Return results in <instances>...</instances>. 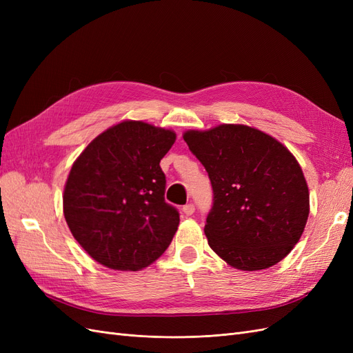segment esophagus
<instances>
[{
    "label": "esophagus",
    "mask_w": 353,
    "mask_h": 353,
    "mask_svg": "<svg viewBox=\"0 0 353 353\" xmlns=\"http://www.w3.org/2000/svg\"><path fill=\"white\" fill-rule=\"evenodd\" d=\"M183 212H184V215H187V216H191L194 213V205H191V203H188V205H185L184 208H183Z\"/></svg>",
    "instance_id": "1"
}]
</instances>
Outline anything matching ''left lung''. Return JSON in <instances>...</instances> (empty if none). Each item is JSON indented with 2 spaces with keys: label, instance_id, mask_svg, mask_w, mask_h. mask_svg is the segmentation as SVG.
Segmentation results:
<instances>
[{
  "label": "left lung",
  "instance_id": "obj_1",
  "mask_svg": "<svg viewBox=\"0 0 353 353\" xmlns=\"http://www.w3.org/2000/svg\"><path fill=\"white\" fill-rule=\"evenodd\" d=\"M183 138L213 188L205 225L210 249L241 271L266 270L284 259L309 216L307 184L290 150L240 123L190 130Z\"/></svg>",
  "mask_w": 353,
  "mask_h": 353
}]
</instances>
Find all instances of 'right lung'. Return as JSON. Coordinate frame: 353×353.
Segmentation results:
<instances>
[{
    "mask_svg": "<svg viewBox=\"0 0 353 353\" xmlns=\"http://www.w3.org/2000/svg\"><path fill=\"white\" fill-rule=\"evenodd\" d=\"M176 134L143 121H122L85 147L63 193L68 227L94 261L140 271L163 254L179 225L165 201L160 160Z\"/></svg>",
    "mask_w": 353,
    "mask_h": 353,
    "instance_id": "obj_1",
    "label": "right lung"
}]
</instances>
